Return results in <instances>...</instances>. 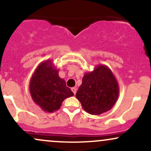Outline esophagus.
I'll return each mask as SVG.
<instances>
[{"instance_id": "1", "label": "esophagus", "mask_w": 151, "mask_h": 151, "mask_svg": "<svg viewBox=\"0 0 151 151\" xmlns=\"http://www.w3.org/2000/svg\"><path fill=\"white\" fill-rule=\"evenodd\" d=\"M72 92L74 93V94H75L76 93H77V88H75V87H72Z\"/></svg>"}]
</instances>
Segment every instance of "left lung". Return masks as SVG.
Listing matches in <instances>:
<instances>
[{
	"mask_svg": "<svg viewBox=\"0 0 151 151\" xmlns=\"http://www.w3.org/2000/svg\"><path fill=\"white\" fill-rule=\"evenodd\" d=\"M119 94V84L112 71L107 66L98 65L84 74L76 97L86 112L100 115L111 110Z\"/></svg>",
	"mask_w": 151,
	"mask_h": 151,
	"instance_id": "1",
	"label": "left lung"
}]
</instances>
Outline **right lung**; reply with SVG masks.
Wrapping results in <instances>:
<instances>
[{"label":"right lung","instance_id":"obj_1","mask_svg":"<svg viewBox=\"0 0 151 151\" xmlns=\"http://www.w3.org/2000/svg\"><path fill=\"white\" fill-rule=\"evenodd\" d=\"M58 72L52 60H47L37 66L29 84L33 101L48 113L58 110L65 99L74 95Z\"/></svg>","mask_w":151,"mask_h":151}]
</instances>
